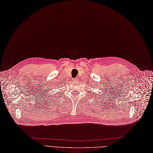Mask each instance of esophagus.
<instances>
[{
  "mask_svg": "<svg viewBox=\"0 0 153 153\" xmlns=\"http://www.w3.org/2000/svg\"><path fill=\"white\" fill-rule=\"evenodd\" d=\"M73 81H74V82H76L77 81V80H76V79H73Z\"/></svg>",
  "mask_w": 153,
  "mask_h": 153,
  "instance_id": "esophagus-1",
  "label": "esophagus"
}]
</instances>
